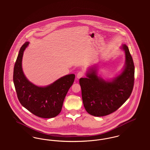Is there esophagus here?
Instances as JSON below:
<instances>
[{"instance_id":"esophagus-1","label":"esophagus","mask_w":150,"mask_h":150,"mask_svg":"<svg viewBox=\"0 0 150 150\" xmlns=\"http://www.w3.org/2000/svg\"><path fill=\"white\" fill-rule=\"evenodd\" d=\"M83 76H84V72L83 71H79L77 74L76 77L78 79H80L82 78Z\"/></svg>"}]
</instances>
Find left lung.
<instances>
[{"instance_id": "8db88e82", "label": "left lung", "mask_w": 150, "mask_h": 150, "mask_svg": "<svg viewBox=\"0 0 150 150\" xmlns=\"http://www.w3.org/2000/svg\"><path fill=\"white\" fill-rule=\"evenodd\" d=\"M125 62L121 73L111 80L98 76L96 66L86 72L87 78H80L83 105L88 114L94 116L110 114L121 106L132 92L134 81V65L128 47L123 44Z\"/></svg>"}]
</instances>
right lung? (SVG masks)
<instances>
[{
  "label": "right lung",
  "instance_id": "obj_1",
  "mask_svg": "<svg viewBox=\"0 0 150 150\" xmlns=\"http://www.w3.org/2000/svg\"><path fill=\"white\" fill-rule=\"evenodd\" d=\"M29 44L27 42L21 47L14 64L13 83L18 99L22 106L38 117H56L61 111L64 98L75 75H65L45 86L34 84L26 78L22 67L23 52Z\"/></svg>",
  "mask_w": 150,
  "mask_h": 150
}]
</instances>
